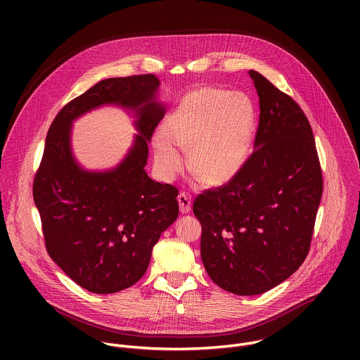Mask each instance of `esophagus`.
<instances>
[{
    "label": "esophagus",
    "mask_w": 360,
    "mask_h": 360,
    "mask_svg": "<svg viewBox=\"0 0 360 360\" xmlns=\"http://www.w3.org/2000/svg\"><path fill=\"white\" fill-rule=\"evenodd\" d=\"M178 203H179V211L182 214H188L191 211L192 207V200H191V195L186 192H179L178 195Z\"/></svg>",
    "instance_id": "1"
}]
</instances>
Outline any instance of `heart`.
<instances>
[{
  "label": "heart",
  "instance_id": "b5f03b06",
  "mask_svg": "<svg viewBox=\"0 0 360 360\" xmlns=\"http://www.w3.org/2000/svg\"><path fill=\"white\" fill-rule=\"evenodd\" d=\"M255 111L239 92L200 88L184 98L153 135L155 162L165 176L181 171L176 146L189 152L188 168L203 184L224 185L245 165L252 145Z\"/></svg>",
  "mask_w": 360,
  "mask_h": 360
}]
</instances>
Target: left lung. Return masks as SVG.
<instances>
[{
    "label": "left lung",
    "mask_w": 360,
    "mask_h": 360,
    "mask_svg": "<svg viewBox=\"0 0 360 360\" xmlns=\"http://www.w3.org/2000/svg\"><path fill=\"white\" fill-rule=\"evenodd\" d=\"M259 96L255 149L238 175L195 198L200 258L235 295H259L288 279L311 249L323 192L314 132L292 96L249 71Z\"/></svg>",
    "instance_id": "8db88e82"
}]
</instances>
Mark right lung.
<instances>
[{"mask_svg":"<svg viewBox=\"0 0 360 360\" xmlns=\"http://www.w3.org/2000/svg\"><path fill=\"white\" fill-rule=\"evenodd\" d=\"M155 75L99 81L70 101L51 124L32 184L48 255L92 293H115L136 283L161 233L178 218V189L152 181L143 167L148 141L165 115L153 101ZM104 103L135 109L141 136L124 162L110 173H86L69 146L70 122Z\"/></svg>","mask_w":360,"mask_h":360,"instance_id":"obj_1","label":"right lung"}]
</instances>
